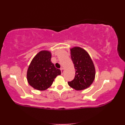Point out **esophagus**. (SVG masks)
Wrapping results in <instances>:
<instances>
[{"instance_id":"1","label":"esophagus","mask_w":125,"mask_h":125,"mask_svg":"<svg viewBox=\"0 0 125 125\" xmlns=\"http://www.w3.org/2000/svg\"><path fill=\"white\" fill-rule=\"evenodd\" d=\"M61 74H62V75H63V73H64V68H61Z\"/></svg>"}]
</instances>
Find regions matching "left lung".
Instances as JSON below:
<instances>
[{"label":"left lung","instance_id":"obj_1","mask_svg":"<svg viewBox=\"0 0 125 125\" xmlns=\"http://www.w3.org/2000/svg\"><path fill=\"white\" fill-rule=\"evenodd\" d=\"M70 50L76 75L72 81L68 82L69 85L78 91L88 88L94 82L95 75L92 58L89 53L81 47H73Z\"/></svg>","mask_w":125,"mask_h":125}]
</instances>
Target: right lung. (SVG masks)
I'll use <instances>...</instances> for the list:
<instances>
[{
	"label": "right lung",
	"instance_id": "obj_1",
	"mask_svg": "<svg viewBox=\"0 0 125 125\" xmlns=\"http://www.w3.org/2000/svg\"><path fill=\"white\" fill-rule=\"evenodd\" d=\"M52 54L48 50L39 52L31 60L27 71L28 84L34 89L43 91L52 85L61 71L51 61Z\"/></svg>",
	"mask_w": 125,
	"mask_h": 125
}]
</instances>
